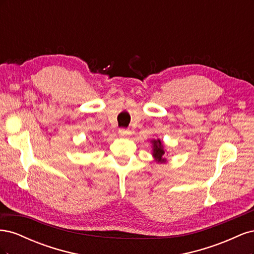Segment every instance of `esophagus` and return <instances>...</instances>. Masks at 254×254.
I'll list each match as a JSON object with an SVG mask.
<instances>
[{
  "label": "esophagus",
  "instance_id": "esophagus-1",
  "mask_svg": "<svg viewBox=\"0 0 254 254\" xmlns=\"http://www.w3.org/2000/svg\"><path fill=\"white\" fill-rule=\"evenodd\" d=\"M119 134L121 136H127V135L130 134V131H129L128 129H126V128H120L119 129Z\"/></svg>",
  "mask_w": 254,
  "mask_h": 254
}]
</instances>
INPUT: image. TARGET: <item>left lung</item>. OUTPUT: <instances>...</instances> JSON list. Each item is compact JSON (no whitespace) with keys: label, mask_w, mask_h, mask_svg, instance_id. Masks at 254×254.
Returning <instances> with one entry per match:
<instances>
[{"label":"left lung","mask_w":254,"mask_h":254,"mask_svg":"<svg viewBox=\"0 0 254 254\" xmlns=\"http://www.w3.org/2000/svg\"><path fill=\"white\" fill-rule=\"evenodd\" d=\"M152 143H153V152H152L153 157L158 160V162H165V159L163 158L164 150H163L162 142L160 140H153Z\"/></svg>","instance_id":"1"}]
</instances>
